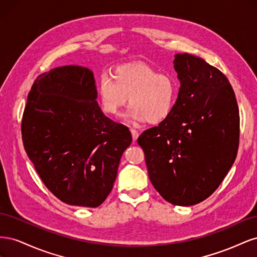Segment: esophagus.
I'll return each instance as SVG.
<instances>
[{"label":"esophagus","mask_w":257,"mask_h":257,"mask_svg":"<svg viewBox=\"0 0 257 257\" xmlns=\"http://www.w3.org/2000/svg\"><path fill=\"white\" fill-rule=\"evenodd\" d=\"M131 133H132V136H133V141L136 142L138 136H139V134H141V133H139L138 131H136V130H134V128H131Z\"/></svg>","instance_id":"obj_1"}]
</instances>
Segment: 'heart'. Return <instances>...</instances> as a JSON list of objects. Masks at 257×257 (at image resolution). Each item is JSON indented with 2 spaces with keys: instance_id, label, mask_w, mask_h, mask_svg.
Instances as JSON below:
<instances>
[{
  "instance_id": "1",
  "label": "heart",
  "mask_w": 257,
  "mask_h": 257,
  "mask_svg": "<svg viewBox=\"0 0 257 257\" xmlns=\"http://www.w3.org/2000/svg\"><path fill=\"white\" fill-rule=\"evenodd\" d=\"M110 76H103L97 84L98 103L106 114L119 115L127 98V115L136 122L157 125L173 113L180 88L175 76L142 62L116 66Z\"/></svg>"
}]
</instances>
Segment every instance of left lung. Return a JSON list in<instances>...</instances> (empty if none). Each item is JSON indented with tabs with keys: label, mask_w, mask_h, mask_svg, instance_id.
I'll list each match as a JSON object with an SVG mask.
<instances>
[{
	"label": "left lung",
	"mask_w": 257,
	"mask_h": 257,
	"mask_svg": "<svg viewBox=\"0 0 257 257\" xmlns=\"http://www.w3.org/2000/svg\"><path fill=\"white\" fill-rule=\"evenodd\" d=\"M180 89L173 113L138 137L150 181L177 206L208 198L234 164L239 109L234 90L219 69L189 53H177Z\"/></svg>",
	"instance_id": "left-lung-1"
}]
</instances>
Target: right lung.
Segmentation results:
<instances>
[{
  "instance_id": "add662e5",
  "label": "right lung",
  "mask_w": 257,
  "mask_h": 257,
  "mask_svg": "<svg viewBox=\"0 0 257 257\" xmlns=\"http://www.w3.org/2000/svg\"><path fill=\"white\" fill-rule=\"evenodd\" d=\"M87 67L60 66L40 75L22 116V142L37 174L65 204L98 207L112 190L128 128L110 120L97 102Z\"/></svg>"
}]
</instances>
